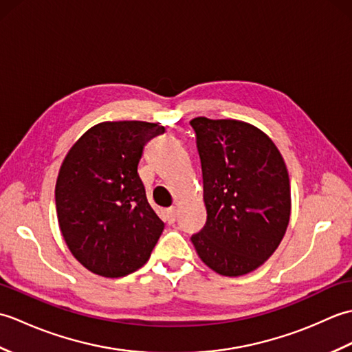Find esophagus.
I'll return each instance as SVG.
<instances>
[{"label": "esophagus", "instance_id": "1", "mask_svg": "<svg viewBox=\"0 0 352 352\" xmlns=\"http://www.w3.org/2000/svg\"><path fill=\"white\" fill-rule=\"evenodd\" d=\"M175 219H177V210H175V207L166 208V221H168V223H174Z\"/></svg>", "mask_w": 352, "mask_h": 352}]
</instances>
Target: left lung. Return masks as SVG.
<instances>
[{
  "mask_svg": "<svg viewBox=\"0 0 352 352\" xmlns=\"http://www.w3.org/2000/svg\"><path fill=\"white\" fill-rule=\"evenodd\" d=\"M190 125L203 169L206 226L193 234L214 272L245 275L278 248L290 219V182L283 157L263 131L234 119L195 118Z\"/></svg>",
  "mask_w": 352,
  "mask_h": 352,
  "instance_id": "left-lung-1",
  "label": "left lung"
}]
</instances>
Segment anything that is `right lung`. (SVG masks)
<instances>
[{"mask_svg":"<svg viewBox=\"0 0 352 352\" xmlns=\"http://www.w3.org/2000/svg\"><path fill=\"white\" fill-rule=\"evenodd\" d=\"M164 133L142 121L92 126L66 154L56 183L57 219L89 271L118 278L144 266L164 228L138 166L148 140Z\"/></svg>","mask_w":352,"mask_h":352,"instance_id":"add662e5","label":"right lung"}]
</instances>
